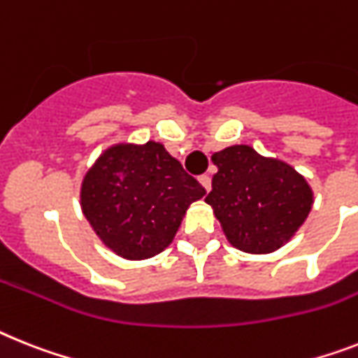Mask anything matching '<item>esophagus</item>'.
<instances>
[{
	"label": "esophagus",
	"instance_id": "obj_1",
	"mask_svg": "<svg viewBox=\"0 0 358 358\" xmlns=\"http://www.w3.org/2000/svg\"><path fill=\"white\" fill-rule=\"evenodd\" d=\"M200 184L203 185V189H206L207 193H209V191H211V178H209V176H207V174H202V176H200Z\"/></svg>",
	"mask_w": 358,
	"mask_h": 358
}]
</instances>
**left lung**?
Returning a JSON list of instances; mask_svg holds the SVG:
<instances>
[{"instance_id": "1", "label": "left lung", "mask_w": 358, "mask_h": 358, "mask_svg": "<svg viewBox=\"0 0 358 358\" xmlns=\"http://www.w3.org/2000/svg\"><path fill=\"white\" fill-rule=\"evenodd\" d=\"M211 160L218 173L206 202L231 245L245 253H271L304 224L313 193L286 162L260 156L249 145L227 147Z\"/></svg>"}]
</instances>
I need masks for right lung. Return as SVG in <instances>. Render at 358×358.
Listing matches in <instances>:
<instances>
[{
  "instance_id": "obj_1",
  "label": "right lung",
  "mask_w": 358,
  "mask_h": 358,
  "mask_svg": "<svg viewBox=\"0 0 358 358\" xmlns=\"http://www.w3.org/2000/svg\"><path fill=\"white\" fill-rule=\"evenodd\" d=\"M203 194L162 143H120L85 174L82 209L107 248L127 260H143L173 242L187 207Z\"/></svg>"
}]
</instances>
